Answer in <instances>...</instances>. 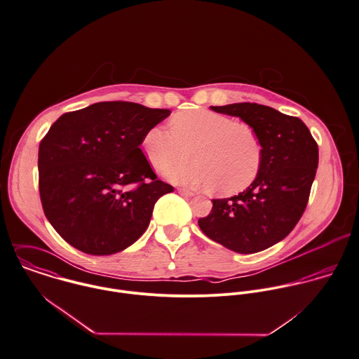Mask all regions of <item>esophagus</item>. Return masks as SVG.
Listing matches in <instances>:
<instances>
[{
	"mask_svg": "<svg viewBox=\"0 0 359 359\" xmlns=\"http://www.w3.org/2000/svg\"><path fill=\"white\" fill-rule=\"evenodd\" d=\"M177 191H179V194L183 196V197H193V196H194V193L190 191V190H187V189H179Z\"/></svg>",
	"mask_w": 359,
	"mask_h": 359,
	"instance_id": "34e87169",
	"label": "esophagus"
}]
</instances>
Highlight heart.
Segmentation results:
<instances>
[{"mask_svg": "<svg viewBox=\"0 0 359 359\" xmlns=\"http://www.w3.org/2000/svg\"><path fill=\"white\" fill-rule=\"evenodd\" d=\"M142 145L156 170H165L190 150L194 159L168 169L166 177L179 184L212 187L224 196L247 189L257 179L264 158L261 139L250 125L210 109L180 112L170 129H148Z\"/></svg>", "mask_w": 359, "mask_h": 359, "instance_id": "obj_1", "label": "heart"}]
</instances>
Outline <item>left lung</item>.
<instances>
[{
	"instance_id": "left-lung-1",
	"label": "left lung",
	"mask_w": 359,
	"mask_h": 359,
	"mask_svg": "<svg viewBox=\"0 0 359 359\" xmlns=\"http://www.w3.org/2000/svg\"><path fill=\"white\" fill-rule=\"evenodd\" d=\"M243 119L261 139L262 166L251 186L230 198L212 200L198 226L223 247L252 254L283 240L304 214L316 175L319 151L305 123L271 107L237 102L211 107Z\"/></svg>"
}]
</instances>
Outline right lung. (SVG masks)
Returning <instances> with one entry per match:
<instances>
[{
  "label": "right lung",
  "instance_id": "obj_1",
  "mask_svg": "<svg viewBox=\"0 0 359 359\" xmlns=\"http://www.w3.org/2000/svg\"><path fill=\"white\" fill-rule=\"evenodd\" d=\"M170 115L136 102L108 101L67 112L39 147L44 214L72 247L111 255L147 230L155 203L173 187L159 179L140 145Z\"/></svg>",
  "mask_w": 359,
  "mask_h": 359
}]
</instances>
